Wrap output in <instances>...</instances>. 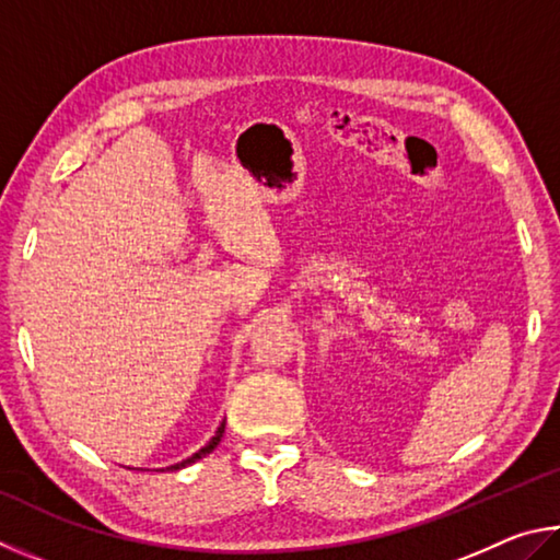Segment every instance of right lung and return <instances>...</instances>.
<instances>
[{"mask_svg":"<svg viewBox=\"0 0 560 560\" xmlns=\"http://www.w3.org/2000/svg\"><path fill=\"white\" fill-rule=\"evenodd\" d=\"M221 438H223V425L215 430V435L209 440V443H206L199 453H194L191 457H186V459H182V463H176V465H172V467H166V469H182V467H186V465H191V463H196V459H201V457H206L211 453V450L221 443Z\"/></svg>","mask_w":560,"mask_h":560,"instance_id":"obj_1","label":"right lung"}]
</instances>
